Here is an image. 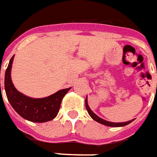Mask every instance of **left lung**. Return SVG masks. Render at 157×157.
I'll list each match as a JSON object with an SVG mask.
<instances>
[{"label": "left lung", "instance_id": "obj_1", "mask_svg": "<svg viewBox=\"0 0 157 157\" xmlns=\"http://www.w3.org/2000/svg\"><path fill=\"white\" fill-rule=\"evenodd\" d=\"M85 107L87 109V111L89 113V115H90V117L92 118L93 120H94L95 121L97 122H99L100 124H105V125H107V126H111V127H121V126H124V125H127L128 124H130L131 123L132 121H134V120H131L130 121H126V122H121V123H115V122H109V121H105V120H103L101 119L100 117H99L98 115H95L94 112L90 109V106L88 105V99H87V97L86 99H85Z\"/></svg>", "mask_w": 157, "mask_h": 157}]
</instances>
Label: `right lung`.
Wrapping results in <instances>:
<instances>
[{
  "label": "right lung",
  "mask_w": 157,
  "mask_h": 157,
  "mask_svg": "<svg viewBox=\"0 0 157 157\" xmlns=\"http://www.w3.org/2000/svg\"><path fill=\"white\" fill-rule=\"evenodd\" d=\"M14 56L9 62L5 74V90L8 101L18 115L25 120L36 123L52 121L58 115L62 99L70 88L59 90L42 99H33L24 95L15 88L11 81V70Z\"/></svg>",
  "instance_id": "obj_1"
}]
</instances>
